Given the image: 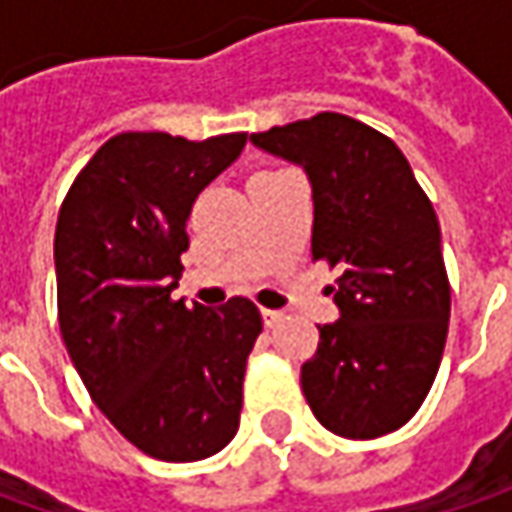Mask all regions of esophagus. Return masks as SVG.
<instances>
[{
    "label": "esophagus",
    "mask_w": 512,
    "mask_h": 512,
    "mask_svg": "<svg viewBox=\"0 0 512 512\" xmlns=\"http://www.w3.org/2000/svg\"><path fill=\"white\" fill-rule=\"evenodd\" d=\"M282 310H270V307H262V319H265V325L267 327H276L279 322H282Z\"/></svg>",
    "instance_id": "esophagus-1"
}]
</instances>
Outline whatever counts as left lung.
<instances>
[{
    "instance_id": "8db88e82",
    "label": "left lung",
    "mask_w": 512,
    "mask_h": 512,
    "mask_svg": "<svg viewBox=\"0 0 512 512\" xmlns=\"http://www.w3.org/2000/svg\"><path fill=\"white\" fill-rule=\"evenodd\" d=\"M250 142L305 170L313 190V262L339 267V319L319 325L302 364L313 416L344 439L399 430L442 362L450 285L436 210L404 153L379 130L319 113Z\"/></svg>"
}]
</instances>
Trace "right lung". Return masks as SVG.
<instances>
[{
	"label": "right lung",
	"mask_w": 512,
	"mask_h": 512,
	"mask_svg": "<svg viewBox=\"0 0 512 512\" xmlns=\"http://www.w3.org/2000/svg\"><path fill=\"white\" fill-rule=\"evenodd\" d=\"M247 133L187 142L119 133L68 190L53 239L59 327L90 399L142 453L199 462L239 430L259 307L173 302L196 196L245 150Z\"/></svg>",
	"instance_id": "right-lung-1"
}]
</instances>
